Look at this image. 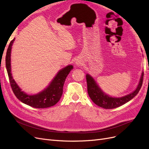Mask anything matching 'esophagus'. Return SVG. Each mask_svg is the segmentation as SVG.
<instances>
[{
  "instance_id": "esophagus-1",
  "label": "esophagus",
  "mask_w": 149,
  "mask_h": 149,
  "mask_svg": "<svg viewBox=\"0 0 149 149\" xmlns=\"http://www.w3.org/2000/svg\"><path fill=\"white\" fill-rule=\"evenodd\" d=\"M77 64H78V63H77ZM78 64H79V63H78Z\"/></svg>"
}]
</instances>
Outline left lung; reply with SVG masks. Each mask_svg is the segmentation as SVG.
<instances>
[{"instance_id":"8db88e82","label":"left lung","mask_w":149,"mask_h":149,"mask_svg":"<svg viewBox=\"0 0 149 149\" xmlns=\"http://www.w3.org/2000/svg\"><path fill=\"white\" fill-rule=\"evenodd\" d=\"M86 81L88 86V93L89 96L91 100L98 106L104 109H114L124 104L130 100H131L138 94L141 89L143 78V72H142L141 79L137 88L135 91L128 95L121 97H112L104 93L98 85L96 83L95 81L89 74H86Z\"/></svg>"}]
</instances>
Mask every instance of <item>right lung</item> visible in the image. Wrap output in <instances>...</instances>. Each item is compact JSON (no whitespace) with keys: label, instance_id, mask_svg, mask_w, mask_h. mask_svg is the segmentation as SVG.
<instances>
[{"label":"right lung","instance_id":"obj_1","mask_svg":"<svg viewBox=\"0 0 149 149\" xmlns=\"http://www.w3.org/2000/svg\"><path fill=\"white\" fill-rule=\"evenodd\" d=\"M15 38H13L9 43L6 57L7 71L13 93L21 102L32 107L41 109L55 105L60 100L63 91V85L66 78L70 71L73 69V66L69 65L60 70L52 83L49 84L48 87L43 91L35 95H28L21 91L14 79H13L11 74L10 53L12 44Z\"/></svg>","mask_w":149,"mask_h":149}]
</instances>
